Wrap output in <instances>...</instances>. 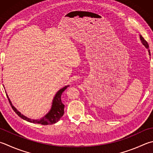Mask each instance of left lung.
Masks as SVG:
<instances>
[{
	"label": "left lung",
	"mask_w": 153,
	"mask_h": 153,
	"mask_svg": "<svg viewBox=\"0 0 153 153\" xmlns=\"http://www.w3.org/2000/svg\"><path fill=\"white\" fill-rule=\"evenodd\" d=\"M140 40H141V42H142L143 44L144 45H145V47L148 49V51H149V54H150V55H151V52H150V50H149V46L148 42H146L145 39H144V38H143V37L142 36H140Z\"/></svg>",
	"instance_id": "obj_1"
}]
</instances>
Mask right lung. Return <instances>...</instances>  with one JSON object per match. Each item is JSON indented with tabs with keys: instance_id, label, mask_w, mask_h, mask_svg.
I'll return each mask as SVG.
<instances>
[{
	"instance_id": "1",
	"label": "right lung",
	"mask_w": 153,
	"mask_h": 153,
	"mask_svg": "<svg viewBox=\"0 0 153 153\" xmlns=\"http://www.w3.org/2000/svg\"><path fill=\"white\" fill-rule=\"evenodd\" d=\"M68 86H66L57 92V93L56 94L55 97H54L53 99L51 110L47 114H46L42 119L40 120H31L30 119H28V118H27V117L21 114V112L17 111L16 108L14 107V106H13L10 99H8V97L7 94V97L8 99V101L10 102L11 107H12V108L13 109V111L15 112L20 117L22 118V119H24L30 123L41 124V125H53V124L58 122L60 118H61L63 116V114H64L65 105H63L61 101V95H62V93L65 91V89L67 88Z\"/></svg>"
}]
</instances>
